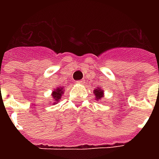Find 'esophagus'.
<instances>
[{"instance_id":"1","label":"esophagus","mask_w":159,"mask_h":159,"mask_svg":"<svg viewBox=\"0 0 159 159\" xmlns=\"http://www.w3.org/2000/svg\"><path fill=\"white\" fill-rule=\"evenodd\" d=\"M76 83H78V84H83V80H79V81H76Z\"/></svg>"}]
</instances>
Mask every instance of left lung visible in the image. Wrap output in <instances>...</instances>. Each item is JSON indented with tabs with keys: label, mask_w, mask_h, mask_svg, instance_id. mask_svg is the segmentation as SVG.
I'll list each match as a JSON object with an SVG mask.
<instances>
[{
	"label": "left lung",
	"mask_w": 159,
	"mask_h": 159,
	"mask_svg": "<svg viewBox=\"0 0 159 159\" xmlns=\"http://www.w3.org/2000/svg\"><path fill=\"white\" fill-rule=\"evenodd\" d=\"M93 94L95 95V100H97L98 102L101 100V99L104 97V90L100 87L95 88V89L93 90Z\"/></svg>",
	"instance_id": "8db88e82"
}]
</instances>
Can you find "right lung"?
Returning a JSON list of instances; mask_svg holds the SVG:
<instances>
[{"instance_id":"right-lung-1","label":"right lung","mask_w":159,"mask_h":159,"mask_svg":"<svg viewBox=\"0 0 159 159\" xmlns=\"http://www.w3.org/2000/svg\"><path fill=\"white\" fill-rule=\"evenodd\" d=\"M63 93H64V87H58V88H55L53 89V91L51 93L52 99V105H56L59 102L61 99Z\"/></svg>"}]
</instances>
